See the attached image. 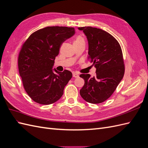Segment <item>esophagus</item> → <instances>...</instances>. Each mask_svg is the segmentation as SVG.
Listing matches in <instances>:
<instances>
[{
  "instance_id": "obj_1",
  "label": "esophagus",
  "mask_w": 148,
  "mask_h": 148,
  "mask_svg": "<svg viewBox=\"0 0 148 148\" xmlns=\"http://www.w3.org/2000/svg\"><path fill=\"white\" fill-rule=\"evenodd\" d=\"M73 77L74 78H77L79 77V75L78 73H73Z\"/></svg>"
}]
</instances>
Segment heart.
I'll return each instance as SVG.
<instances>
[{"label": "heart", "mask_w": 148, "mask_h": 148, "mask_svg": "<svg viewBox=\"0 0 148 148\" xmlns=\"http://www.w3.org/2000/svg\"><path fill=\"white\" fill-rule=\"evenodd\" d=\"M82 41H84L83 37L81 36H78L76 38L74 42H82Z\"/></svg>", "instance_id": "b5f03b06"}]
</instances>
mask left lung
Masks as SVG:
<instances>
[{"label": "left lung", "instance_id": "8db88e82", "mask_svg": "<svg viewBox=\"0 0 148 148\" xmlns=\"http://www.w3.org/2000/svg\"><path fill=\"white\" fill-rule=\"evenodd\" d=\"M83 30L88 41V60L96 68V75L81 74L84 84L79 93L84 100L99 104L112 96L125 73L123 53L120 44L110 34L91 26L78 28Z\"/></svg>", "mask_w": 148, "mask_h": 148}]
</instances>
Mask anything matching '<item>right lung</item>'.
<instances>
[{
  "mask_svg": "<svg viewBox=\"0 0 148 148\" xmlns=\"http://www.w3.org/2000/svg\"><path fill=\"white\" fill-rule=\"evenodd\" d=\"M74 28L48 26L31 34L22 45L18 57L20 77L26 93L34 102L49 105L59 100L72 78L71 71H52L56 57Z\"/></svg>",
  "mask_w": 148,
  "mask_h": 148,
  "instance_id": "add662e5",
  "label": "right lung"
}]
</instances>
